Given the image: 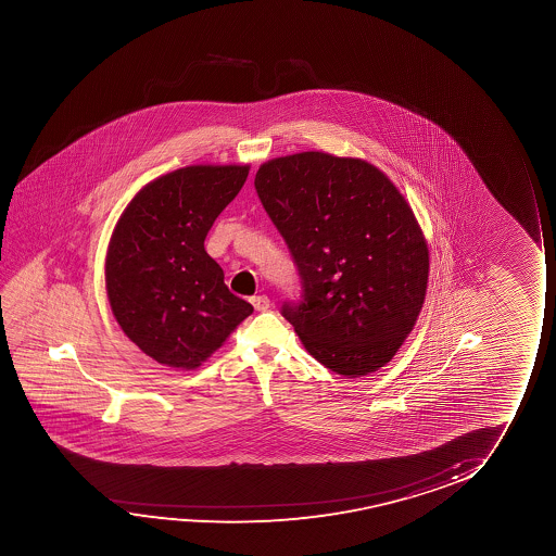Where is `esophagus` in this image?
I'll use <instances>...</instances> for the list:
<instances>
[{"instance_id": "esophagus-1", "label": "esophagus", "mask_w": 556, "mask_h": 556, "mask_svg": "<svg viewBox=\"0 0 556 556\" xmlns=\"http://www.w3.org/2000/svg\"><path fill=\"white\" fill-rule=\"evenodd\" d=\"M251 304L254 305L256 312H267L269 309V298L264 296V294L262 296H252Z\"/></svg>"}]
</instances>
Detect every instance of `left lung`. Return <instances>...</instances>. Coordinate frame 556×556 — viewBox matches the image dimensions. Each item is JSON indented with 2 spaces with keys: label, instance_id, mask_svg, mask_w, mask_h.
I'll return each instance as SVG.
<instances>
[{
  "label": "left lung",
  "instance_id": "left-lung-1",
  "mask_svg": "<svg viewBox=\"0 0 556 556\" xmlns=\"http://www.w3.org/2000/svg\"><path fill=\"white\" fill-rule=\"evenodd\" d=\"M254 188L302 287L282 317L332 372H376L426 298L429 254L410 206L370 163L323 152L269 161Z\"/></svg>",
  "mask_w": 556,
  "mask_h": 556
}]
</instances>
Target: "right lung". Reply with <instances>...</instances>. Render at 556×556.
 Instances as JSON below:
<instances>
[{
    "mask_svg": "<svg viewBox=\"0 0 556 556\" xmlns=\"http://www.w3.org/2000/svg\"><path fill=\"white\" fill-rule=\"evenodd\" d=\"M247 176L239 165L178 168L138 191L115 226L110 305L130 342L161 365L198 368L252 313L205 251L208 229Z\"/></svg>",
    "mask_w": 556,
    "mask_h": 556,
    "instance_id": "1",
    "label": "right lung"
}]
</instances>
